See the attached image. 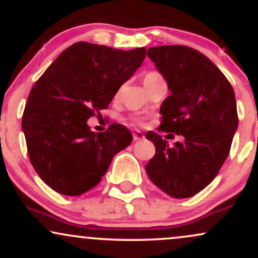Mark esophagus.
Returning <instances> with one entry per match:
<instances>
[{"instance_id":"34e87169","label":"esophagus","mask_w":258,"mask_h":258,"mask_svg":"<svg viewBox=\"0 0 258 258\" xmlns=\"http://www.w3.org/2000/svg\"><path fill=\"white\" fill-rule=\"evenodd\" d=\"M133 139H135V141H142V139H144L143 133H142L141 131H136L135 133H133Z\"/></svg>"}]
</instances>
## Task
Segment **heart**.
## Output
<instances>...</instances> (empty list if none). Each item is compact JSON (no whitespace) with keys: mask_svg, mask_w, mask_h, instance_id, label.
Masks as SVG:
<instances>
[{"mask_svg":"<svg viewBox=\"0 0 258 258\" xmlns=\"http://www.w3.org/2000/svg\"><path fill=\"white\" fill-rule=\"evenodd\" d=\"M160 79H162L161 74H159L158 72H149L144 75L143 82H144V85H146V87L148 88L149 86H152L154 82H156ZM130 121H131L132 123H136V125H142V123H143V119H142V117H137V116L130 117Z\"/></svg>","mask_w":258,"mask_h":258,"instance_id":"obj_1","label":"heart"}]
</instances>
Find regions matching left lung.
Masks as SVG:
<instances>
[{"label": "left lung", "mask_w": 258, "mask_h": 258, "mask_svg": "<svg viewBox=\"0 0 258 258\" xmlns=\"http://www.w3.org/2000/svg\"><path fill=\"white\" fill-rule=\"evenodd\" d=\"M147 54L171 91L160 108L159 130L184 137L170 147L148 132L155 155L147 174L170 197L190 198L214 180L229 155L238 128L235 94L223 73L197 49L172 44L148 48Z\"/></svg>", "instance_id": "8db88e82"}]
</instances>
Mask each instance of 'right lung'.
Here are the masks:
<instances>
[{"label": "right lung", "mask_w": 258, "mask_h": 258, "mask_svg": "<svg viewBox=\"0 0 258 258\" xmlns=\"http://www.w3.org/2000/svg\"><path fill=\"white\" fill-rule=\"evenodd\" d=\"M146 48L114 49L88 42L68 47L32 86L22 128L29 159L59 194L78 197L96 186L112 158L131 144L120 123L92 132L87 120L111 99L146 58Z\"/></svg>", "instance_id": "1"}]
</instances>
